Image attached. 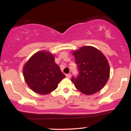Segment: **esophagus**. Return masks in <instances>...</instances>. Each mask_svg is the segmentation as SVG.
Listing matches in <instances>:
<instances>
[{
	"instance_id": "obj_1",
	"label": "esophagus",
	"mask_w": 131,
	"mask_h": 131,
	"mask_svg": "<svg viewBox=\"0 0 131 131\" xmlns=\"http://www.w3.org/2000/svg\"><path fill=\"white\" fill-rule=\"evenodd\" d=\"M66 76H67V78H71V74H68L66 75Z\"/></svg>"
}]
</instances>
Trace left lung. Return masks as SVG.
I'll return each instance as SVG.
<instances>
[{
  "label": "left lung",
  "instance_id": "8db88e82",
  "mask_svg": "<svg viewBox=\"0 0 131 131\" xmlns=\"http://www.w3.org/2000/svg\"><path fill=\"white\" fill-rule=\"evenodd\" d=\"M78 65L79 74L71 81L79 91L91 95L101 90L110 77L107 59L97 48L83 46L72 52Z\"/></svg>",
  "mask_w": 131,
  "mask_h": 131
}]
</instances>
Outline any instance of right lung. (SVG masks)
I'll return each instance as SVG.
<instances>
[{
    "instance_id": "add662e5",
    "label": "right lung",
    "mask_w": 131,
    "mask_h": 131,
    "mask_svg": "<svg viewBox=\"0 0 131 131\" xmlns=\"http://www.w3.org/2000/svg\"><path fill=\"white\" fill-rule=\"evenodd\" d=\"M24 78L34 92L46 95L52 92L65 75L55 62V55L47 51H39L32 55L23 68Z\"/></svg>"
}]
</instances>
